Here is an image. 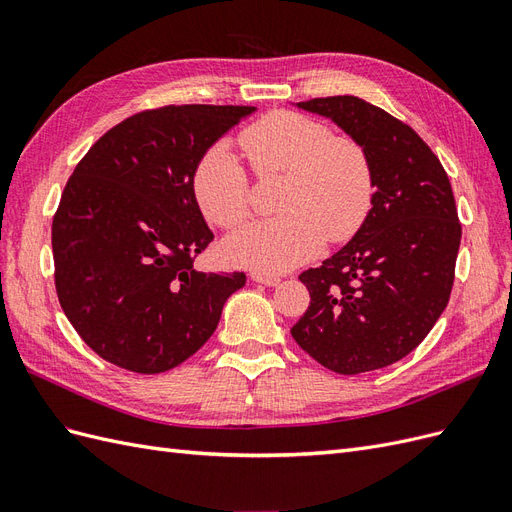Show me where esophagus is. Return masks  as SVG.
<instances>
[{"label":"esophagus","mask_w":512,"mask_h":512,"mask_svg":"<svg viewBox=\"0 0 512 512\" xmlns=\"http://www.w3.org/2000/svg\"><path fill=\"white\" fill-rule=\"evenodd\" d=\"M252 280L258 282V284H265V286H277L280 284V277L275 275H269V273H262V271H252Z\"/></svg>","instance_id":"34e87169"}]
</instances>
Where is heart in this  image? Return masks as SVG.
I'll use <instances>...</instances> for the list:
<instances>
[{
  "mask_svg": "<svg viewBox=\"0 0 512 512\" xmlns=\"http://www.w3.org/2000/svg\"><path fill=\"white\" fill-rule=\"evenodd\" d=\"M256 177H284L273 220L247 226L224 243L228 260L282 273L316 258L324 243H346L367 222L376 200L369 151L352 136L297 111H273L239 134ZM194 194L205 218L224 230L252 218V181L228 147L200 158Z\"/></svg>",
  "mask_w": 512,
  "mask_h": 512,
  "instance_id": "obj_1",
  "label": "heart"
}]
</instances>
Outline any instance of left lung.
Listing matches in <instances>:
<instances>
[{"label":"left lung","mask_w":512,"mask_h":512,"mask_svg":"<svg viewBox=\"0 0 512 512\" xmlns=\"http://www.w3.org/2000/svg\"><path fill=\"white\" fill-rule=\"evenodd\" d=\"M299 108L369 151L376 200L348 245L299 275L309 307L290 333L335 374L382 369L423 342L451 297L461 243L451 181L423 138L374 104L331 96Z\"/></svg>","instance_id":"obj_1"}]
</instances>
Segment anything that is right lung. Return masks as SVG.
<instances>
[{
  "label": "right lung",
  "mask_w": 512,
  "mask_h": 512,
  "mask_svg": "<svg viewBox=\"0 0 512 512\" xmlns=\"http://www.w3.org/2000/svg\"><path fill=\"white\" fill-rule=\"evenodd\" d=\"M254 106H160L117 123L68 179L53 218L57 299L83 342L136 374L181 365L218 327L245 273H203L213 241L194 173Z\"/></svg>",
  "instance_id": "add662e5"
}]
</instances>
